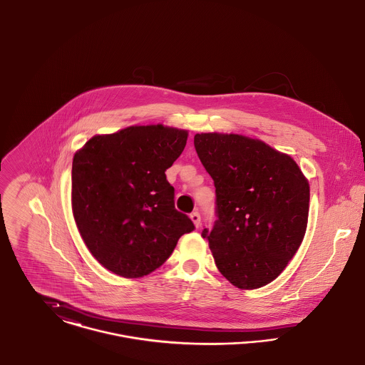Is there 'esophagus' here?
<instances>
[{"instance_id": "esophagus-1", "label": "esophagus", "mask_w": 365, "mask_h": 365, "mask_svg": "<svg viewBox=\"0 0 365 365\" xmlns=\"http://www.w3.org/2000/svg\"><path fill=\"white\" fill-rule=\"evenodd\" d=\"M190 220H192V222L195 224L196 227L201 226V217H200L198 212H192V214H190Z\"/></svg>"}]
</instances>
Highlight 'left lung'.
Masks as SVG:
<instances>
[{"label": "left lung", "instance_id": "1", "mask_svg": "<svg viewBox=\"0 0 365 365\" xmlns=\"http://www.w3.org/2000/svg\"><path fill=\"white\" fill-rule=\"evenodd\" d=\"M195 147L215 185L218 220L201 236L217 268L239 289L271 283L304 239L307 178L290 155L243 135L197 133Z\"/></svg>", "mask_w": 365, "mask_h": 365}]
</instances>
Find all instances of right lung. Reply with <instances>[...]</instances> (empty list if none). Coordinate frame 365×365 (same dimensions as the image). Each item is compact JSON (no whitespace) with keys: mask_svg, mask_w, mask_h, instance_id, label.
<instances>
[{"mask_svg":"<svg viewBox=\"0 0 365 365\" xmlns=\"http://www.w3.org/2000/svg\"><path fill=\"white\" fill-rule=\"evenodd\" d=\"M189 132L158 125L96 135L73 155L72 212L84 245L108 271L141 278L160 268L195 229L175 210L165 170Z\"/></svg>","mask_w":365,"mask_h":365,"instance_id":"obj_1","label":"right lung"}]
</instances>
